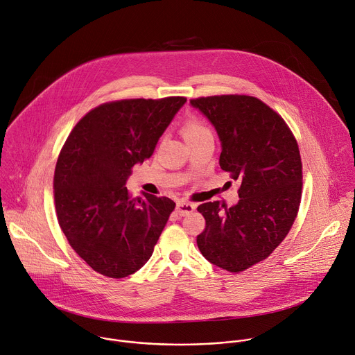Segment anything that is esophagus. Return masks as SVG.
I'll return each mask as SVG.
<instances>
[{
	"mask_svg": "<svg viewBox=\"0 0 355 355\" xmlns=\"http://www.w3.org/2000/svg\"><path fill=\"white\" fill-rule=\"evenodd\" d=\"M194 209H196V206L194 205H191V203H187V202H178V205H176V211H178V214L179 216H189L190 213H193L194 211Z\"/></svg>",
	"mask_w": 355,
	"mask_h": 355,
	"instance_id": "esophagus-1",
	"label": "esophagus"
}]
</instances>
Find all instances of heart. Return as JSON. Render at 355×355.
Returning a JSON list of instances; mask_svg holds the SVG:
<instances>
[{"label": "heart", "mask_w": 355, "mask_h": 355, "mask_svg": "<svg viewBox=\"0 0 355 355\" xmlns=\"http://www.w3.org/2000/svg\"><path fill=\"white\" fill-rule=\"evenodd\" d=\"M205 132H209V130L198 120H189L183 127V135L186 139L196 137V135L205 134Z\"/></svg>", "instance_id": "obj_1"}]
</instances>
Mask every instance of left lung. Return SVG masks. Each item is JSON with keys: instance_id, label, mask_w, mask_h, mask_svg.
<instances>
[{"instance_id": "left-lung-1", "label": "left lung", "mask_w": 355, "mask_h": 355, "mask_svg": "<svg viewBox=\"0 0 355 355\" xmlns=\"http://www.w3.org/2000/svg\"><path fill=\"white\" fill-rule=\"evenodd\" d=\"M217 131L220 166L240 180L239 203H203L198 247L213 265L241 272L268 258L288 235L302 198L297 142L282 116L250 96L190 100Z\"/></svg>"}]
</instances>
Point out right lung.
Segmentation results:
<instances>
[{
    "label": "right lung",
    "mask_w": 355,
    "mask_h": 355,
    "mask_svg": "<svg viewBox=\"0 0 355 355\" xmlns=\"http://www.w3.org/2000/svg\"><path fill=\"white\" fill-rule=\"evenodd\" d=\"M184 97L121 100L87 112L67 137L55 169V206L70 247L108 278L141 269L175 203L125 183L169 127Z\"/></svg>",
    "instance_id": "obj_1"
}]
</instances>
